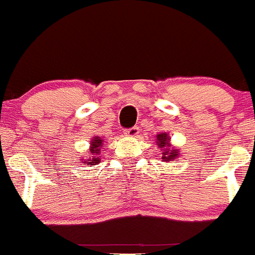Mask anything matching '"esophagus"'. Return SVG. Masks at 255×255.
Here are the masks:
<instances>
[{"instance_id":"1","label":"esophagus","mask_w":255,"mask_h":255,"mask_svg":"<svg viewBox=\"0 0 255 255\" xmlns=\"http://www.w3.org/2000/svg\"><path fill=\"white\" fill-rule=\"evenodd\" d=\"M139 132H140V130H139L138 126H132L130 129L125 130V134L128 135V136H138Z\"/></svg>"}]
</instances>
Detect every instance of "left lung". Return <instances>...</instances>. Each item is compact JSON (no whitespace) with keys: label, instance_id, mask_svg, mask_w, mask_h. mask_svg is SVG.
Wrapping results in <instances>:
<instances>
[{"label":"left lung","instance_id":"1","mask_svg":"<svg viewBox=\"0 0 255 255\" xmlns=\"http://www.w3.org/2000/svg\"><path fill=\"white\" fill-rule=\"evenodd\" d=\"M157 140H158V147H161V148H163V147H166V145H168V136H167V134H159L158 136H157ZM163 150V149H162ZM161 150V152H162ZM162 154H163V157H162V159H163V161H171V159H173V158H176L177 157V149H175V150H166V152H163L162 153Z\"/></svg>","mask_w":255,"mask_h":255}]
</instances>
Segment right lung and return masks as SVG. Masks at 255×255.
<instances>
[{
    "instance_id": "obj_1",
    "label": "right lung",
    "mask_w": 255,
    "mask_h": 255,
    "mask_svg": "<svg viewBox=\"0 0 255 255\" xmlns=\"http://www.w3.org/2000/svg\"><path fill=\"white\" fill-rule=\"evenodd\" d=\"M102 145V139H98V138H94V140L92 141V147H91V153L93 154V158H89L91 159V162L89 163H98V162H101V159H98V157H97V154H100V147Z\"/></svg>"
}]
</instances>
